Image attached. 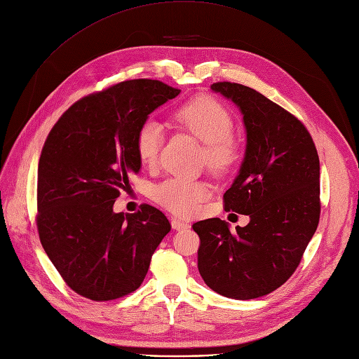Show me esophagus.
Here are the masks:
<instances>
[{
	"label": "esophagus",
	"instance_id": "obj_1",
	"mask_svg": "<svg viewBox=\"0 0 359 359\" xmlns=\"http://www.w3.org/2000/svg\"><path fill=\"white\" fill-rule=\"evenodd\" d=\"M170 224H172V228H174L175 231H184V229H187V228L190 226L189 224H187V222H184V220H181V219H177V217L170 219Z\"/></svg>",
	"mask_w": 359,
	"mask_h": 359
}]
</instances>
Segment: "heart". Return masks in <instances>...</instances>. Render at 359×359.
Returning a JSON list of instances; mask_svg holds the SVG:
<instances>
[{
	"instance_id": "1",
	"label": "heart",
	"mask_w": 359,
	"mask_h": 359,
	"mask_svg": "<svg viewBox=\"0 0 359 359\" xmlns=\"http://www.w3.org/2000/svg\"><path fill=\"white\" fill-rule=\"evenodd\" d=\"M175 121L191 133L203 146L201 161L213 172L226 174L240 159V144L232 137L235 121L231 111L219 100L200 96L185 102L174 112ZM165 142L162 124L155 118H146L135 133V153L143 166H155ZM209 197V187L203 181L172 177L158 184L151 198L159 206L178 216L194 215Z\"/></svg>"
}]
</instances>
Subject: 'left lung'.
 <instances>
[{
	"label": "left lung",
	"instance_id": "left-lung-1",
	"mask_svg": "<svg viewBox=\"0 0 359 359\" xmlns=\"http://www.w3.org/2000/svg\"><path fill=\"white\" fill-rule=\"evenodd\" d=\"M212 89L244 115L245 158L224 203L250 224L231 231L219 217L196 222L197 266L215 292L254 299L294 275L318 226L320 161L311 134L289 111L240 83L217 81Z\"/></svg>",
	"mask_w": 359,
	"mask_h": 359
}]
</instances>
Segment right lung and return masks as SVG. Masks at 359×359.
<instances>
[{
	"label": "right lung",
	"mask_w": 359,
	"mask_h": 359,
	"mask_svg": "<svg viewBox=\"0 0 359 359\" xmlns=\"http://www.w3.org/2000/svg\"><path fill=\"white\" fill-rule=\"evenodd\" d=\"M180 92L150 79L116 83L74 102L48 134L38 166V233L64 282L84 298L134 292L170 231L150 204L126 215L112 208L140 170L135 133Z\"/></svg>",
	"instance_id": "obj_1"
}]
</instances>
